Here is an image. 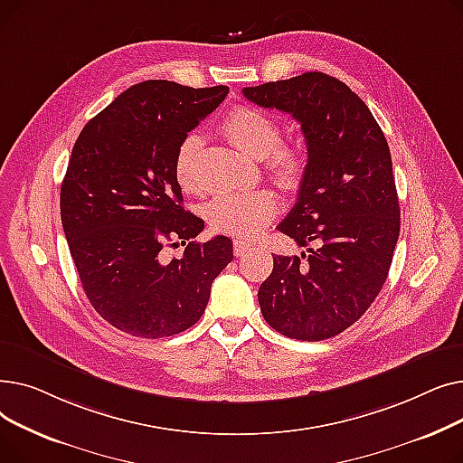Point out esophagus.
I'll list each match as a JSON object with an SVG mask.
<instances>
[{
	"label": "esophagus",
	"mask_w": 463,
	"mask_h": 463,
	"mask_svg": "<svg viewBox=\"0 0 463 463\" xmlns=\"http://www.w3.org/2000/svg\"><path fill=\"white\" fill-rule=\"evenodd\" d=\"M232 250H234L236 257H244L251 250V244H250V241H246V240H234Z\"/></svg>",
	"instance_id": "esophagus-1"
}]
</instances>
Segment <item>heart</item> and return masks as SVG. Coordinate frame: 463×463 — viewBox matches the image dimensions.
Segmentation results:
<instances>
[{"mask_svg": "<svg viewBox=\"0 0 463 463\" xmlns=\"http://www.w3.org/2000/svg\"><path fill=\"white\" fill-rule=\"evenodd\" d=\"M223 135L236 148L251 159H269V170L276 184L285 191H297L307 176L309 157L302 144L279 142V121L255 107L232 109L222 121ZM203 138L187 135L182 138L175 156V176L184 191H199V157ZM278 203L270 191H250L219 194L204 206V217L213 231L234 236H257L272 222Z\"/></svg>", "mask_w": 463, "mask_h": 463, "instance_id": "obj_1", "label": "heart"}]
</instances>
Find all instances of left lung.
<instances>
[{"mask_svg":"<svg viewBox=\"0 0 463 463\" xmlns=\"http://www.w3.org/2000/svg\"><path fill=\"white\" fill-rule=\"evenodd\" d=\"M241 91L300 121L309 157L297 204L278 231L316 248L274 255L259 287L262 317L287 337L321 342L366 313L391 270L400 236L391 150L366 103L325 72Z\"/></svg>","mask_w":463,"mask_h":463,"instance_id":"8db88e82","label":"left lung"}]
</instances>
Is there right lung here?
Listing matches in <instances>:
<instances>
[{
	"mask_svg": "<svg viewBox=\"0 0 463 463\" xmlns=\"http://www.w3.org/2000/svg\"><path fill=\"white\" fill-rule=\"evenodd\" d=\"M227 86L168 80L131 86L80 131L60 193L61 225L84 293L114 328L168 337L206 309L232 240L197 241L204 222L184 208L175 176L178 144L212 114ZM182 241V258L160 250Z\"/></svg>",
	"mask_w": 463,
	"mask_h": 463,
	"instance_id": "1",
	"label": "right lung"
}]
</instances>
